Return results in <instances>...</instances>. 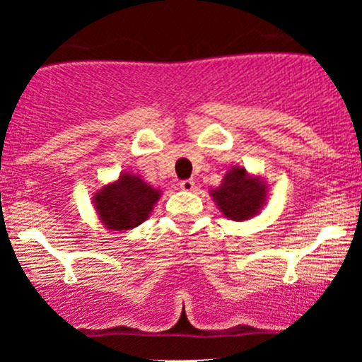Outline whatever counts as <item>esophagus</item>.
I'll use <instances>...</instances> for the list:
<instances>
[{
	"mask_svg": "<svg viewBox=\"0 0 362 362\" xmlns=\"http://www.w3.org/2000/svg\"><path fill=\"white\" fill-rule=\"evenodd\" d=\"M180 189L187 190V192H190V190L195 189V182L192 180V178H189V180H182L180 182Z\"/></svg>",
	"mask_w": 362,
	"mask_h": 362,
	"instance_id": "34e87169",
	"label": "esophagus"
}]
</instances>
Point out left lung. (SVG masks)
I'll return each mask as SVG.
<instances>
[{
    "instance_id": "1",
    "label": "left lung",
    "mask_w": 362,
    "mask_h": 362,
    "mask_svg": "<svg viewBox=\"0 0 362 362\" xmlns=\"http://www.w3.org/2000/svg\"><path fill=\"white\" fill-rule=\"evenodd\" d=\"M269 185L262 177L248 173L245 167H231L218 189H209V195L224 218L247 221L255 218L267 202Z\"/></svg>"
}]
</instances>
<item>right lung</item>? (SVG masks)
<instances>
[{"label": "right lung", "instance_id": "1", "mask_svg": "<svg viewBox=\"0 0 362 362\" xmlns=\"http://www.w3.org/2000/svg\"><path fill=\"white\" fill-rule=\"evenodd\" d=\"M160 195L161 190L144 182L141 175L126 172L98 189L91 202L105 230L124 233L146 221Z\"/></svg>", "mask_w": 362, "mask_h": 362}]
</instances>
